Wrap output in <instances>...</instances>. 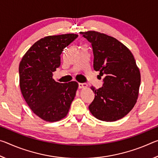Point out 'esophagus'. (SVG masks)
<instances>
[{
    "label": "esophagus",
    "instance_id": "1",
    "mask_svg": "<svg viewBox=\"0 0 158 158\" xmlns=\"http://www.w3.org/2000/svg\"><path fill=\"white\" fill-rule=\"evenodd\" d=\"M88 85L85 83H79V89H85V88H87Z\"/></svg>",
    "mask_w": 158,
    "mask_h": 158
}]
</instances>
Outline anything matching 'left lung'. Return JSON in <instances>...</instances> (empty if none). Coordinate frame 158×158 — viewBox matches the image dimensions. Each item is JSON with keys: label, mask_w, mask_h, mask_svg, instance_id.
I'll use <instances>...</instances> for the list:
<instances>
[{"label": "left lung", "mask_w": 158, "mask_h": 158, "mask_svg": "<svg viewBox=\"0 0 158 158\" xmlns=\"http://www.w3.org/2000/svg\"><path fill=\"white\" fill-rule=\"evenodd\" d=\"M91 43L93 68L104 76L99 89L91 86L95 98L89 108L96 118L116 121L132 110L137 102L140 72L128 48L113 37L96 31L81 32Z\"/></svg>", "instance_id": "8db88e82"}]
</instances>
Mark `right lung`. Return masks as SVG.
<instances>
[{
  "mask_svg": "<svg viewBox=\"0 0 158 158\" xmlns=\"http://www.w3.org/2000/svg\"><path fill=\"white\" fill-rule=\"evenodd\" d=\"M78 35L47 36L36 42L21 59L19 73L21 93L35 114L48 122L58 121L68 114L78 83L61 84L52 78L60 65V54Z\"/></svg>",
  "mask_w": 158,
  "mask_h": 158,
  "instance_id": "add662e5",
  "label": "right lung"
}]
</instances>
